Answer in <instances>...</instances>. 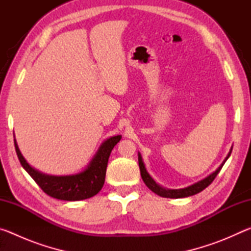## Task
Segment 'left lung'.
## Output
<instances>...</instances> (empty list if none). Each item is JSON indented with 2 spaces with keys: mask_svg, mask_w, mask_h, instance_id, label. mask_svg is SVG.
Segmentation results:
<instances>
[{
  "mask_svg": "<svg viewBox=\"0 0 251 251\" xmlns=\"http://www.w3.org/2000/svg\"><path fill=\"white\" fill-rule=\"evenodd\" d=\"M230 154H231V151H229V154L226 157V159L224 160V163L220 165L217 171H216L215 173L210 174V175L206 177L205 179H202L201 181L196 182V184H194L189 187H186V188H182V189H166V188H163V187H160L159 185H157L155 180L150 176V174L147 173L145 165H144V163H143L141 154H138V164H139V169H141V175H142L143 180H144V182H145L148 188L151 190V192H154L155 194L159 195V196H161V197H166V198H184V197H189V196H193V195L201 193L206 188V187L209 186L211 182L214 181L216 176L218 175L220 169L223 168L224 164L226 163V160L228 159V157L230 156Z\"/></svg>",
  "mask_w": 251,
  "mask_h": 251,
  "instance_id": "left-lung-1",
  "label": "left lung"
}]
</instances>
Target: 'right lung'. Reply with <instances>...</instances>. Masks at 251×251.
Masks as SVG:
<instances>
[{"instance_id": "right-lung-1", "label": "right lung", "mask_w": 251, "mask_h": 251, "mask_svg": "<svg viewBox=\"0 0 251 251\" xmlns=\"http://www.w3.org/2000/svg\"><path fill=\"white\" fill-rule=\"evenodd\" d=\"M121 138L122 136L117 135L105 141L87 168L82 173L71 176H50L35 171L24 159L15 141L14 145L21 165L45 194L61 201H75L95 196L101 189L105 181L109 155Z\"/></svg>"}]
</instances>
